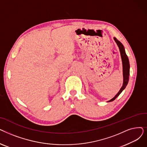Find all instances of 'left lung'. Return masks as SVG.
Segmentation results:
<instances>
[{
	"mask_svg": "<svg viewBox=\"0 0 147 147\" xmlns=\"http://www.w3.org/2000/svg\"><path fill=\"white\" fill-rule=\"evenodd\" d=\"M114 40H115V43H117L118 47L120 50V55H121V61H122V65H123V86L120 88V90L119 91L118 93L115 95V96L110 99V101L108 102H111L119 96V95L121 93L122 91L125 89L126 87L127 84L129 82V74H130V64H129V58L126 55L125 47L123 45V44L118 40L116 38L114 37Z\"/></svg>",
	"mask_w": 147,
	"mask_h": 147,
	"instance_id": "1",
	"label": "left lung"
}]
</instances>
